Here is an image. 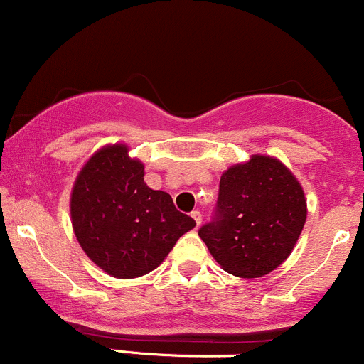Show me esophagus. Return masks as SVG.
<instances>
[{
	"mask_svg": "<svg viewBox=\"0 0 364 364\" xmlns=\"http://www.w3.org/2000/svg\"><path fill=\"white\" fill-rule=\"evenodd\" d=\"M191 217L194 218V222H196V225L201 224V212H198V210H194V212L191 213Z\"/></svg>",
	"mask_w": 364,
	"mask_h": 364,
	"instance_id": "obj_1",
	"label": "esophagus"
}]
</instances>
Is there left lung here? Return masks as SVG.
<instances>
[{
    "label": "left lung",
    "instance_id": "8db88e82",
    "mask_svg": "<svg viewBox=\"0 0 364 364\" xmlns=\"http://www.w3.org/2000/svg\"><path fill=\"white\" fill-rule=\"evenodd\" d=\"M306 218L295 175L279 159L253 154L222 173L213 220L198 234L229 274L260 277L290 257Z\"/></svg>",
    "mask_w": 364,
    "mask_h": 364
}]
</instances>
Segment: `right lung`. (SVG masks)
I'll return each mask as SVG.
<instances>
[{
	"mask_svg": "<svg viewBox=\"0 0 364 364\" xmlns=\"http://www.w3.org/2000/svg\"><path fill=\"white\" fill-rule=\"evenodd\" d=\"M77 243L109 276L132 279L154 271L178 237L196 225L165 191L144 182L128 146H104L85 163L71 193Z\"/></svg>",
	"mask_w": 364,
	"mask_h": 364,
	"instance_id": "right-lung-1",
	"label": "right lung"
}]
</instances>
